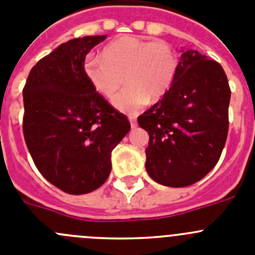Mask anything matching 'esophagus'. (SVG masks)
<instances>
[{
	"label": "esophagus",
	"mask_w": 255,
	"mask_h": 255,
	"mask_svg": "<svg viewBox=\"0 0 255 255\" xmlns=\"http://www.w3.org/2000/svg\"><path fill=\"white\" fill-rule=\"evenodd\" d=\"M129 120H130V125H131V129H135V128H136V126H137V124H136V119L130 118Z\"/></svg>",
	"instance_id": "34e87169"
}]
</instances>
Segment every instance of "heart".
Returning <instances> with one entry per match:
<instances>
[{"label":"heart","mask_w":255,"mask_h":255,"mask_svg":"<svg viewBox=\"0 0 255 255\" xmlns=\"http://www.w3.org/2000/svg\"><path fill=\"white\" fill-rule=\"evenodd\" d=\"M83 72L93 90L111 99L124 83L128 87L114 99V106L134 115L149 101H159L168 93L178 72V58L162 40L149 41L126 35L107 44L102 58L87 55Z\"/></svg>","instance_id":"b5f03b06"}]
</instances>
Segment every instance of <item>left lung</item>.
Instances as JSON below:
<instances>
[{"mask_svg": "<svg viewBox=\"0 0 255 255\" xmlns=\"http://www.w3.org/2000/svg\"><path fill=\"white\" fill-rule=\"evenodd\" d=\"M230 95L218 62L182 49L170 90L137 118L149 134L145 168L151 179L187 187L216 165L228 136Z\"/></svg>", "mask_w": 255, "mask_h": 255, "instance_id": "1", "label": "left lung"}]
</instances>
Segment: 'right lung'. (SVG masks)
I'll return each instance as SVG.
<instances>
[{"instance_id": "right-lung-1", "label": "right lung", "mask_w": 255, "mask_h": 255, "mask_svg": "<svg viewBox=\"0 0 255 255\" xmlns=\"http://www.w3.org/2000/svg\"><path fill=\"white\" fill-rule=\"evenodd\" d=\"M107 35L60 44L32 67L24 95L25 141L44 178L69 195L105 183L111 153L129 120L96 92L83 72L86 55Z\"/></svg>"}]
</instances>
